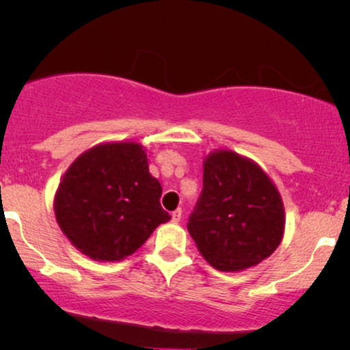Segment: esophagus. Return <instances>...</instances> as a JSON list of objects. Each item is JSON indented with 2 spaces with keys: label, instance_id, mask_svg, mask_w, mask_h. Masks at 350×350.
<instances>
[{
  "label": "esophagus",
  "instance_id": "esophagus-1",
  "mask_svg": "<svg viewBox=\"0 0 350 350\" xmlns=\"http://www.w3.org/2000/svg\"><path fill=\"white\" fill-rule=\"evenodd\" d=\"M171 217H172V222H179L180 217H183V211H180V208H176V211L171 214Z\"/></svg>",
  "mask_w": 350,
  "mask_h": 350
}]
</instances>
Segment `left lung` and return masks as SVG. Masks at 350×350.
Masks as SVG:
<instances>
[{
    "label": "left lung",
    "mask_w": 350,
    "mask_h": 350,
    "mask_svg": "<svg viewBox=\"0 0 350 350\" xmlns=\"http://www.w3.org/2000/svg\"><path fill=\"white\" fill-rule=\"evenodd\" d=\"M187 230L217 270H247L283 240V200L255 161L230 150L212 151L204 159L202 194Z\"/></svg>",
    "instance_id": "8db88e82"
}]
</instances>
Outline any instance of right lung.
Masks as SVG:
<instances>
[{
	"instance_id": "add662e5",
	"label": "right lung",
	"mask_w": 350,
	"mask_h": 350,
	"mask_svg": "<svg viewBox=\"0 0 350 350\" xmlns=\"http://www.w3.org/2000/svg\"><path fill=\"white\" fill-rule=\"evenodd\" d=\"M161 192L142 144L102 143L82 152L62 176L54 198L55 220L83 255L118 262L171 219L159 204Z\"/></svg>"
}]
</instances>
